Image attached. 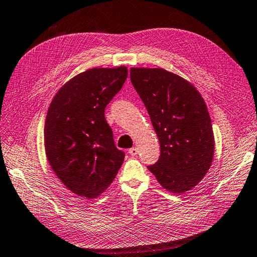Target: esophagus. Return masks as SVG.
Returning a JSON list of instances; mask_svg holds the SVG:
<instances>
[{
  "label": "esophagus",
  "mask_w": 257,
  "mask_h": 257,
  "mask_svg": "<svg viewBox=\"0 0 257 257\" xmlns=\"http://www.w3.org/2000/svg\"><path fill=\"white\" fill-rule=\"evenodd\" d=\"M130 155L132 156H134V157H136V156L138 155V149L136 148V147H133V148H130L129 149V152H128Z\"/></svg>",
  "instance_id": "34e87169"
}]
</instances>
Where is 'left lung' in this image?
Instances as JSON below:
<instances>
[{"instance_id":"1","label":"left lung","mask_w":257,"mask_h":257,"mask_svg":"<svg viewBox=\"0 0 257 257\" xmlns=\"http://www.w3.org/2000/svg\"><path fill=\"white\" fill-rule=\"evenodd\" d=\"M130 80L160 144L159 159L148 169L169 192H187L207 174L214 156L212 120L204 99L187 80L160 68H132Z\"/></svg>"}]
</instances>
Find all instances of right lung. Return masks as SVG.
<instances>
[{
  "mask_svg": "<svg viewBox=\"0 0 257 257\" xmlns=\"http://www.w3.org/2000/svg\"><path fill=\"white\" fill-rule=\"evenodd\" d=\"M128 77L127 67L94 68L75 75L54 95L44 125L45 154L72 193L94 198L112 183L124 159L104 109Z\"/></svg>",
  "mask_w": 257,
  "mask_h": 257,
  "instance_id": "add662e5",
  "label": "right lung"
}]
</instances>
